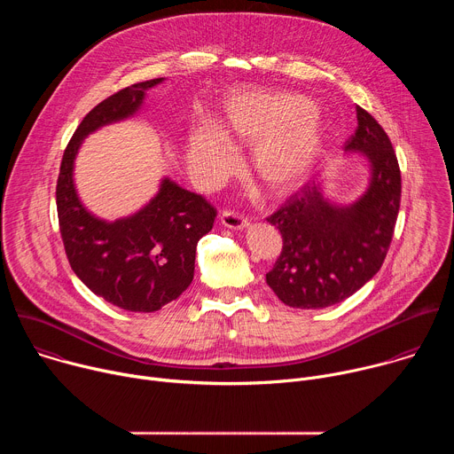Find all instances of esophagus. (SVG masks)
<instances>
[{
	"instance_id": "34e87169",
	"label": "esophagus",
	"mask_w": 454,
	"mask_h": 454,
	"mask_svg": "<svg viewBox=\"0 0 454 454\" xmlns=\"http://www.w3.org/2000/svg\"><path fill=\"white\" fill-rule=\"evenodd\" d=\"M221 223L230 230H246L249 226V221L235 212H223Z\"/></svg>"
}]
</instances>
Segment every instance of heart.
<instances>
[{"label": "heart", "instance_id": "heart-1", "mask_svg": "<svg viewBox=\"0 0 454 454\" xmlns=\"http://www.w3.org/2000/svg\"><path fill=\"white\" fill-rule=\"evenodd\" d=\"M231 145H251V176L271 198H286L317 168L327 129L301 95L233 90L223 100L217 125L201 123L188 133L192 179L207 190L219 186L237 165Z\"/></svg>", "mask_w": 454, "mask_h": 454}]
</instances>
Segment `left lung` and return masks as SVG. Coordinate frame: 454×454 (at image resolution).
Listing matches in <instances>:
<instances>
[{
  "instance_id": "8db88e82",
  "label": "left lung",
  "mask_w": 454,
  "mask_h": 454,
  "mask_svg": "<svg viewBox=\"0 0 454 454\" xmlns=\"http://www.w3.org/2000/svg\"><path fill=\"white\" fill-rule=\"evenodd\" d=\"M356 111L357 129L345 153L366 160L370 174L361 196L340 205L321 184H305L268 217L284 246L266 282L289 307L343 301L375 277L390 247L401 207L397 156L377 120L363 107Z\"/></svg>"
}]
</instances>
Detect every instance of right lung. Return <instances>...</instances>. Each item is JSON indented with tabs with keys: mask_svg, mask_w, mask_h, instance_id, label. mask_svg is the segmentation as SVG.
Instances as JSON below:
<instances>
[{
	"mask_svg": "<svg viewBox=\"0 0 454 454\" xmlns=\"http://www.w3.org/2000/svg\"><path fill=\"white\" fill-rule=\"evenodd\" d=\"M163 81L120 90L84 116L64 151L55 192L60 237L74 273L97 296L131 312L160 310L192 284L198 242L212 230L217 212L200 193L163 177L144 208L106 221L82 205L74 168L91 133L133 118L147 91Z\"/></svg>",
	"mask_w": 454,
	"mask_h": 454,
	"instance_id": "obj_1",
	"label": "right lung"
}]
</instances>
